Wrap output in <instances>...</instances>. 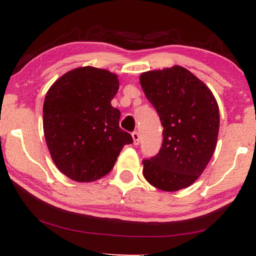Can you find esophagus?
Listing matches in <instances>:
<instances>
[{"label":"esophagus","instance_id":"obj_1","mask_svg":"<svg viewBox=\"0 0 256 256\" xmlns=\"http://www.w3.org/2000/svg\"><path fill=\"white\" fill-rule=\"evenodd\" d=\"M132 140H134V144L138 146V143H140V134H138V132H134L132 134Z\"/></svg>","mask_w":256,"mask_h":256}]
</instances>
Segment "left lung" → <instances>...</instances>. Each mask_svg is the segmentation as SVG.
Wrapping results in <instances>:
<instances>
[{
    "label": "left lung",
    "instance_id": "obj_1",
    "mask_svg": "<svg viewBox=\"0 0 256 256\" xmlns=\"http://www.w3.org/2000/svg\"><path fill=\"white\" fill-rule=\"evenodd\" d=\"M140 82L163 126L162 146L142 160L143 176L163 191L190 186L214 152L218 104L208 86L182 66L142 73Z\"/></svg>",
    "mask_w": 256,
    "mask_h": 256
}]
</instances>
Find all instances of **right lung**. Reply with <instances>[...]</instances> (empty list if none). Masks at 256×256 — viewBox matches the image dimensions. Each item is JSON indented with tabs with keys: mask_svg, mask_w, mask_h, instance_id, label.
Listing matches in <instances>:
<instances>
[{
	"mask_svg": "<svg viewBox=\"0 0 256 256\" xmlns=\"http://www.w3.org/2000/svg\"><path fill=\"white\" fill-rule=\"evenodd\" d=\"M118 76L85 66L60 76L45 96L43 127L59 170L76 182H93L113 169L132 138L118 126L120 110L110 104Z\"/></svg>",
	"mask_w": 256,
	"mask_h": 256,
	"instance_id": "1",
	"label": "right lung"
}]
</instances>
